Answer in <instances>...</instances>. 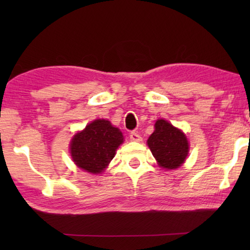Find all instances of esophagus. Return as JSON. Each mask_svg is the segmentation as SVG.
Listing matches in <instances>:
<instances>
[{"mask_svg": "<svg viewBox=\"0 0 250 250\" xmlns=\"http://www.w3.org/2000/svg\"><path fill=\"white\" fill-rule=\"evenodd\" d=\"M130 140L134 141V142H140V141H142V138H141V135H139L137 132H131Z\"/></svg>", "mask_w": 250, "mask_h": 250, "instance_id": "34e87169", "label": "esophagus"}]
</instances>
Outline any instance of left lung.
I'll return each mask as SVG.
<instances>
[{"instance_id": "obj_1", "label": "left lung", "mask_w": 250, "mask_h": 250, "mask_svg": "<svg viewBox=\"0 0 250 250\" xmlns=\"http://www.w3.org/2000/svg\"><path fill=\"white\" fill-rule=\"evenodd\" d=\"M146 143L159 166L166 170H175L181 167L188 154L186 135L164 119L156 120L154 132Z\"/></svg>"}]
</instances>
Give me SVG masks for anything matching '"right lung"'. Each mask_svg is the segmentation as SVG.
I'll list each match as a JSON object with an SVG mask.
<instances>
[{
  "instance_id": "obj_1",
  "label": "right lung",
  "mask_w": 250,
  "mask_h": 250,
  "mask_svg": "<svg viewBox=\"0 0 250 250\" xmlns=\"http://www.w3.org/2000/svg\"><path fill=\"white\" fill-rule=\"evenodd\" d=\"M124 142L121 131L110 121L97 119L74 135L70 142L71 159L82 170L100 174Z\"/></svg>"
}]
</instances>
